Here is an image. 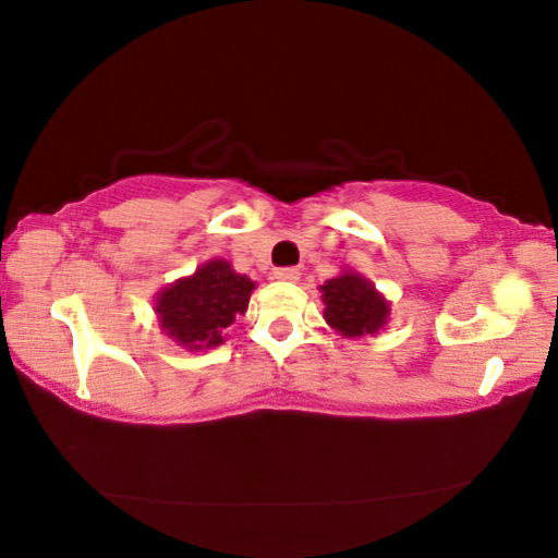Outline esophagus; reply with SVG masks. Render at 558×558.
<instances>
[{
  "label": "esophagus",
  "instance_id": "esophagus-1",
  "mask_svg": "<svg viewBox=\"0 0 558 558\" xmlns=\"http://www.w3.org/2000/svg\"><path fill=\"white\" fill-rule=\"evenodd\" d=\"M272 276H276L282 282H295V280H300V270L298 268H276Z\"/></svg>",
  "mask_w": 558,
  "mask_h": 558
}]
</instances>
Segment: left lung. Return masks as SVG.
I'll list each match as a JSON object with an SVG mask.
<instances>
[{"label":"left lung","instance_id":"8db88e82","mask_svg":"<svg viewBox=\"0 0 558 558\" xmlns=\"http://www.w3.org/2000/svg\"><path fill=\"white\" fill-rule=\"evenodd\" d=\"M319 292H323L327 325L342 337L376 335L389 319V302L359 272L344 270L342 276L319 286Z\"/></svg>","mask_w":558,"mask_h":558}]
</instances>
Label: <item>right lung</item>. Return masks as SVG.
<instances>
[{"label":"right lung","instance_id":"1","mask_svg":"<svg viewBox=\"0 0 558 558\" xmlns=\"http://www.w3.org/2000/svg\"><path fill=\"white\" fill-rule=\"evenodd\" d=\"M256 282L239 276L229 260L214 258L194 276L179 278L155 298V313L162 332L186 349L223 344L226 327L248 307Z\"/></svg>","mask_w":558,"mask_h":558}]
</instances>
